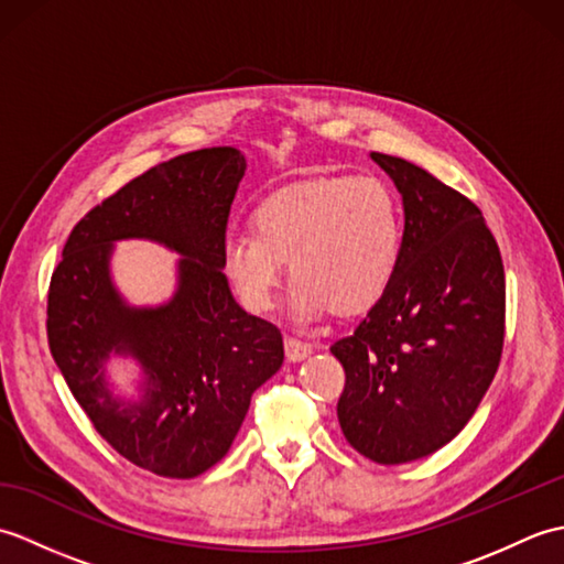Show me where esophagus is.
<instances>
[{"label":"esophagus","mask_w":564,"mask_h":564,"mask_svg":"<svg viewBox=\"0 0 564 564\" xmlns=\"http://www.w3.org/2000/svg\"><path fill=\"white\" fill-rule=\"evenodd\" d=\"M283 346H285V356H289L291 361H303L307 354H313V346L295 337H285Z\"/></svg>","instance_id":"1"}]
</instances>
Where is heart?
Masks as SVG:
<instances>
[{
	"label": "heart",
	"mask_w": 564,
	"mask_h": 564,
	"mask_svg": "<svg viewBox=\"0 0 564 564\" xmlns=\"http://www.w3.org/2000/svg\"><path fill=\"white\" fill-rule=\"evenodd\" d=\"M402 249L394 191L378 176H317L273 191L251 215V232L225 242L223 263L249 310L267 313L283 281L303 317L361 315L392 283Z\"/></svg>",
	"instance_id": "obj_1"
}]
</instances>
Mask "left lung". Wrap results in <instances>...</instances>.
Returning <instances> with one entry per match:
<instances>
[{"label": "left lung", "mask_w": 564, "mask_h": 564, "mask_svg": "<svg viewBox=\"0 0 564 564\" xmlns=\"http://www.w3.org/2000/svg\"><path fill=\"white\" fill-rule=\"evenodd\" d=\"M404 203L398 271L329 351L346 382L337 416L366 458L398 465L446 446L470 422L505 349L507 281L482 210L422 166L370 152Z\"/></svg>", "instance_id": "left-lung-1"}]
</instances>
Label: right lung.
Masks as SVG:
<instances>
[{
    "label": "right lung",
    "mask_w": 564,
    "mask_h": 564,
    "mask_svg": "<svg viewBox=\"0 0 564 564\" xmlns=\"http://www.w3.org/2000/svg\"><path fill=\"white\" fill-rule=\"evenodd\" d=\"M245 154L206 148L152 166L94 206L69 232L47 289V346L69 392L126 460L172 480L206 473L230 451L251 394L283 364L281 329L247 315L223 273L227 218ZM148 236L185 254L170 306L133 311L108 279L116 238ZM111 350L147 368L140 405L100 380Z\"/></svg>",
    "instance_id": "add662e5"
}]
</instances>
